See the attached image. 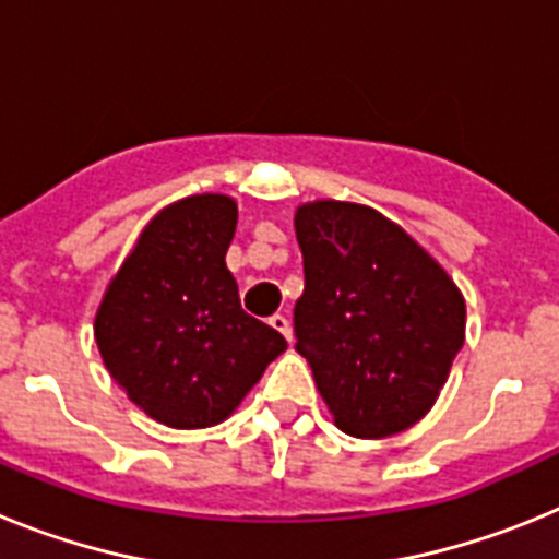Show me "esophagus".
Here are the masks:
<instances>
[{"label":"esophagus","mask_w":559,"mask_h":559,"mask_svg":"<svg viewBox=\"0 0 559 559\" xmlns=\"http://www.w3.org/2000/svg\"><path fill=\"white\" fill-rule=\"evenodd\" d=\"M269 324H271V328L276 330V333H283L285 338H288V341L294 338V330H290L288 316H283V313H274V316H271V319H269Z\"/></svg>","instance_id":"esophagus-1"}]
</instances>
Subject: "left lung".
Wrapping results in <instances>:
<instances>
[{"label": "left lung", "mask_w": 559, "mask_h": 559, "mask_svg": "<svg viewBox=\"0 0 559 559\" xmlns=\"http://www.w3.org/2000/svg\"><path fill=\"white\" fill-rule=\"evenodd\" d=\"M305 290L296 353L335 426L383 439L426 417L464 344V299L445 269L378 210L313 201L296 210Z\"/></svg>", "instance_id": "8db88e82"}]
</instances>
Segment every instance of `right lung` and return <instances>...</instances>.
<instances>
[{
	"mask_svg": "<svg viewBox=\"0 0 559 559\" xmlns=\"http://www.w3.org/2000/svg\"><path fill=\"white\" fill-rule=\"evenodd\" d=\"M237 226L229 195L204 192L142 229L95 316L103 364L156 423H224L285 338L240 308L226 249Z\"/></svg>",
	"mask_w": 559,
	"mask_h": 559,
	"instance_id": "right-lung-1",
	"label": "right lung"
}]
</instances>
